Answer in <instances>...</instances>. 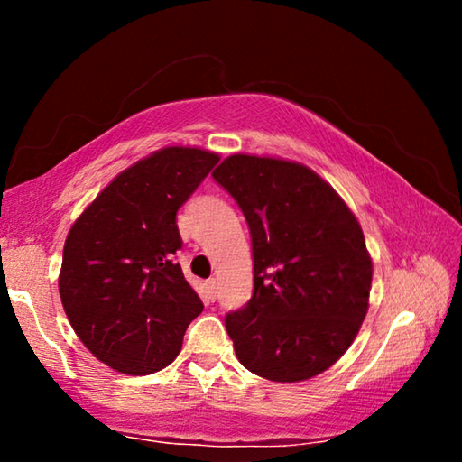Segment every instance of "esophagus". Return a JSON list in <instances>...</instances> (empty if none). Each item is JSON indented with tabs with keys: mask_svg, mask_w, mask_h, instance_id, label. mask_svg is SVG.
Listing matches in <instances>:
<instances>
[{
	"mask_svg": "<svg viewBox=\"0 0 462 462\" xmlns=\"http://www.w3.org/2000/svg\"><path fill=\"white\" fill-rule=\"evenodd\" d=\"M217 279L216 277H212V279H208V291H209V295H212V300H216V295H217Z\"/></svg>",
	"mask_w": 462,
	"mask_h": 462,
	"instance_id": "34e87169",
	"label": "esophagus"
}]
</instances>
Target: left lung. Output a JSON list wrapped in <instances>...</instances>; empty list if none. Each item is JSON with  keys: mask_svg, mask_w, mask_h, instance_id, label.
<instances>
[{"mask_svg": "<svg viewBox=\"0 0 462 462\" xmlns=\"http://www.w3.org/2000/svg\"><path fill=\"white\" fill-rule=\"evenodd\" d=\"M212 175L253 238V297L226 316L238 361L277 383L316 377L346 353L369 310L373 261L361 224L301 162L232 154Z\"/></svg>", "mask_w": 462, "mask_h": 462, "instance_id": "left-lung-1", "label": "left lung"}]
</instances>
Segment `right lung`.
<instances>
[{"label":"right lung","instance_id":"right-lung-1","mask_svg":"<svg viewBox=\"0 0 462 462\" xmlns=\"http://www.w3.org/2000/svg\"><path fill=\"white\" fill-rule=\"evenodd\" d=\"M220 156L165 146L114 179L67 234L59 293L75 334L124 374L165 369L203 310L175 263L177 209Z\"/></svg>","mask_w":462,"mask_h":462}]
</instances>
